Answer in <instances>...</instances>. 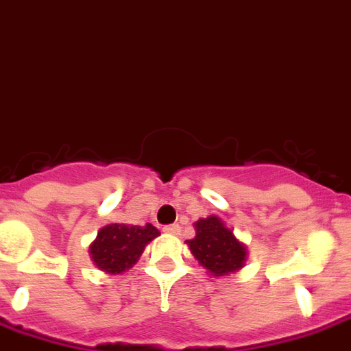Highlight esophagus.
Here are the masks:
<instances>
[{
    "label": "esophagus",
    "instance_id": "esophagus-1",
    "mask_svg": "<svg viewBox=\"0 0 351 351\" xmlns=\"http://www.w3.org/2000/svg\"><path fill=\"white\" fill-rule=\"evenodd\" d=\"M180 230H182V227H180V225H178V223L166 225V227H164V232H166V234L176 236V234H180Z\"/></svg>",
    "mask_w": 351,
    "mask_h": 351
}]
</instances>
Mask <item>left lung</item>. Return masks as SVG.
<instances>
[{
	"label": "left lung",
	"instance_id": "1",
	"mask_svg": "<svg viewBox=\"0 0 351 351\" xmlns=\"http://www.w3.org/2000/svg\"><path fill=\"white\" fill-rule=\"evenodd\" d=\"M196 236L187 240L191 254L210 276L234 274L247 263V245L236 238L234 230L227 227L220 216L210 215L195 221Z\"/></svg>",
	"mask_w": 351,
	"mask_h": 351
}]
</instances>
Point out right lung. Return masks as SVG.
Listing matches in <instances>:
<instances>
[{
    "label": "right lung",
    "instance_id": "add662e5",
    "mask_svg": "<svg viewBox=\"0 0 351 351\" xmlns=\"http://www.w3.org/2000/svg\"><path fill=\"white\" fill-rule=\"evenodd\" d=\"M160 236V230L151 223L104 225L90 243V258L104 274L115 276L130 270L138 261L146 245Z\"/></svg>",
    "mask_w": 351,
    "mask_h": 351
}]
</instances>
